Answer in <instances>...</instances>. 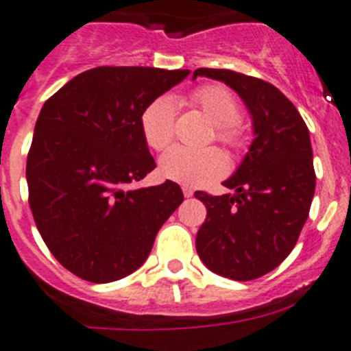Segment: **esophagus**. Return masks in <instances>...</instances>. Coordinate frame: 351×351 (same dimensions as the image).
Masks as SVG:
<instances>
[{
  "instance_id": "34e87169",
  "label": "esophagus",
  "mask_w": 351,
  "mask_h": 351,
  "mask_svg": "<svg viewBox=\"0 0 351 351\" xmlns=\"http://www.w3.org/2000/svg\"><path fill=\"white\" fill-rule=\"evenodd\" d=\"M183 195H185L186 198H190V197H192L193 195V190L192 189H190V186H183Z\"/></svg>"
}]
</instances>
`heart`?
Here are the masks:
<instances>
[{
  "label": "heart",
  "mask_w": 351,
  "mask_h": 351,
  "mask_svg": "<svg viewBox=\"0 0 351 351\" xmlns=\"http://www.w3.org/2000/svg\"><path fill=\"white\" fill-rule=\"evenodd\" d=\"M192 104L202 110L215 125V139L231 149L243 146L244 134L239 123L241 107L234 95L221 84H207L192 93ZM176 101L171 97L156 98L141 117V127L146 143L156 151H162L173 141ZM159 171L165 178L186 186H202L221 178L228 171V158L217 147L192 149L175 146L159 159Z\"/></svg>",
  "instance_id": "obj_1"
}]
</instances>
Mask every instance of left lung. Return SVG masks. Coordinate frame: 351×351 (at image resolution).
I'll return each instance as SVG.
<instances>
[{
    "label": "left lung",
    "instance_id": "8db88e82",
    "mask_svg": "<svg viewBox=\"0 0 351 351\" xmlns=\"http://www.w3.org/2000/svg\"><path fill=\"white\" fill-rule=\"evenodd\" d=\"M197 76L222 81L241 97L254 139L224 186L236 193L197 192L207 219L195 246L205 267L231 280H254L290 254L309 215L316 189L309 129L274 84L229 69L200 67Z\"/></svg>",
    "mask_w": 351,
    "mask_h": 351
}]
</instances>
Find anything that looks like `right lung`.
Returning <instances> with one entry per match:
<instances>
[{
    "label": "right lung",
    "instance_id": "add662e5",
    "mask_svg": "<svg viewBox=\"0 0 351 351\" xmlns=\"http://www.w3.org/2000/svg\"><path fill=\"white\" fill-rule=\"evenodd\" d=\"M189 74L95 67L42 107L27 158L28 204L49 251L76 277L108 284L136 271L183 202L169 180L129 185L156 168L141 127L144 110Z\"/></svg>",
    "mask_w": 351,
    "mask_h": 351
}]
</instances>
